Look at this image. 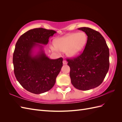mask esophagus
<instances>
[{"instance_id":"1","label":"esophagus","mask_w":122,"mask_h":122,"mask_svg":"<svg viewBox=\"0 0 122 122\" xmlns=\"http://www.w3.org/2000/svg\"><path fill=\"white\" fill-rule=\"evenodd\" d=\"M62 63H63L64 65H66V64H67V62L66 61L64 60L63 61H62Z\"/></svg>"}]
</instances>
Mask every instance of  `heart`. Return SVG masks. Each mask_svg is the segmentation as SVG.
<instances>
[{
    "instance_id": "b5f03b06",
    "label": "heart",
    "mask_w": 122,
    "mask_h": 122,
    "mask_svg": "<svg viewBox=\"0 0 122 122\" xmlns=\"http://www.w3.org/2000/svg\"><path fill=\"white\" fill-rule=\"evenodd\" d=\"M87 41L86 35L83 32L73 33L55 40V47L51 46L53 50L66 52L70 57L79 55L86 46Z\"/></svg>"
}]
</instances>
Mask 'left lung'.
Listing matches in <instances>:
<instances>
[{
	"label": "left lung",
	"mask_w": 122,
	"mask_h": 122,
	"mask_svg": "<svg viewBox=\"0 0 122 122\" xmlns=\"http://www.w3.org/2000/svg\"><path fill=\"white\" fill-rule=\"evenodd\" d=\"M78 29L86 34L87 43L81 55L68 60V65L73 86L87 91L100 86L105 78L109 67V51L100 33L88 27Z\"/></svg>",
	"instance_id": "left-lung-1"
}]
</instances>
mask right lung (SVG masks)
I'll return each instance as SVG.
<instances>
[{"mask_svg":"<svg viewBox=\"0 0 122 122\" xmlns=\"http://www.w3.org/2000/svg\"><path fill=\"white\" fill-rule=\"evenodd\" d=\"M55 33L43 28L30 29L21 36L16 44L13 58L15 75L30 93L40 94L49 91L62 67V58L50 59L42 45H46Z\"/></svg>","mask_w":122,"mask_h":122,"instance_id":"1","label":"right lung"}]
</instances>
